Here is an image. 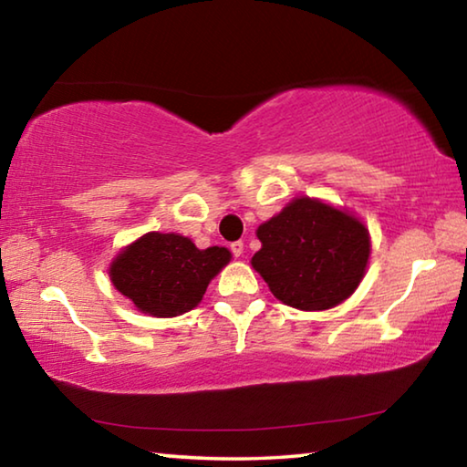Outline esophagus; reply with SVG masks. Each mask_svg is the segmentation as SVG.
Returning <instances> with one entry per match:
<instances>
[{
    "label": "esophagus",
    "instance_id": "34e87169",
    "mask_svg": "<svg viewBox=\"0 0 467 467\" xmlns=\"http://www.w3.org/2000/svg\"><path fill=\"white\" fill-rule=\"evenodd\" d=\"M243 249H244V243H243V241L231 243V251H233L234 257H241V255H243Z\"/></svg>",
    "mask_w": 467,
    "mask_h": 467
}]
</instances>
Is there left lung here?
I'll return each instance as SVG.
<instances>
[{
    "instance_id": "1",
    "label": "left lung",
    "mask_w": 467,
    "mask_h": 467,
    "mask_svg": "<svg viewBox=\"0 0 467 467\" xmlns=\"http://www.w3.org/2000/svg\"><path fill=\"white\" fill-rule=\"evenodd\" d=\"M262 249L251 264L274 296L303 311H323L352 295L365 275V224L311 197H298L257 228Z\"/></svg>"
}]
</instances>
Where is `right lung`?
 <instances>
[{
    "mask_svg": "<svg viewBox=\"0 0 467 467\" xmlns=\"http://www.w3.org/2000/svg\"><path fill=\"white\" fill-rule=\"evenodd\" d=\"M228 262L231 251L224 247L197 249L187 236L148 233L117 255L109 274L140 311L175 317L197 306Z\"/></svg>",
    "mask_w": 467,
    "mask_h": 467,
    "instance_id": "add662e5",
    "label": "right lung"
}]
</instances>
